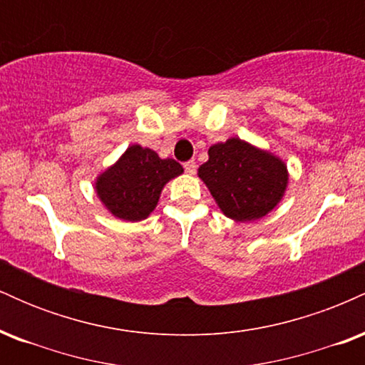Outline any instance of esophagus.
Masks as SVG:
<instances>
[{"label": "esophagus", "instance_id": "34e87169", "mask_svg": "<svg viewBox=\"0 0 365 365\" xmlns=\"http://www.w3.org/2000/svg\"><path fill=\"white\" fill-rule=\"evenodd\" d=\"M183 168H185V171H187L188 175H194V173H195V170H197L195 161H187L185 165H183Z\"/></svg>", "mask_w": 365, "mask_h": 365}]
</instances>
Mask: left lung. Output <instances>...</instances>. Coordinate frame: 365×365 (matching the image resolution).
Masks as SVG:
<instances>
[{
    "label": "left lung",
    "mask_w": 365,
    "mask_h": 365,
    "mask_svg": "<svg viewBox=\"0 0 365 365\" xmlns=\"http://www.w3.org/2000/svg\"><path fill=\"white\" fill-rule=\"evenodd\" d=\"M199 168L225 216L235 221L261 220L273 211L287 190V165L274 154L232 137L211 145Z\"/></svg>",
    "instance_id": "8db88e82"
}]
</instances>
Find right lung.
I'll list each match as a JSON object with an SVG mask.
<instances>
[{
  "instance_id": "right-lung-1",
  "label": "right lung",
  "mask_w": 365,
  "mask_h": 365,
  "mask_svg": "<svg viewBox=\"0 0 365 365\" xmlns=\"http://www.w3.org/2000/svg\"><path fill=\"white\" fill-rule=\"evenodd\" d=\"M183 173L175 159L133 144L96 180V194L108 211L123 221L145 220L158 206L163 187Z\"/></svg>"
}]
</instances>
